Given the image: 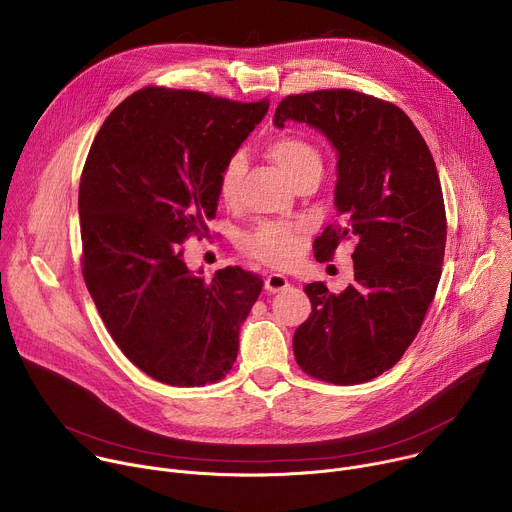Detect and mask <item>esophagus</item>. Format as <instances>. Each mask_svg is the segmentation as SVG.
I'll return each mask as SVG.
<instances>
[{
    "instance_id": "34e87169",
    "label": "esophagus",
    "mask_w": 512,
    "mask_h": 512,
    "mask_svg": "<svg viewBox=\"0 0 512 512\" xmlns=\"http://www.w3.org/2000/svg\"><path fill=\"white\" fill-rule=\"evenodd\" d=\"M287 287H289V279L285 275L271 273L265 277V291H269V294H277V291H283Z\"/></svg>"
}]
</instances>
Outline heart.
Here are the masks:
<instances>
[{"label":"heart","instance_id":"b5f03b06","mask_svg":"<svg viewBox=\"0 0 512 512\" xmlns=\"http://www.w3.org/2000/svg\"><path fill=\"white\" fill-rule=\"evenodd\" d=\"M267 156L289 182H294L310 168H322V158L318 150L310 141L298 135H281L273 139L267 145ZM245 170L247 164L241 154L231 156L223 166L221 176H218V194H221L227 204L237 200ZM241 247L259 261H265L269 265H285L300 247V231L283 225H263L255 233L247 235L241 241Z\"/></svg>","mask_w":512,"mask_h":512}]
</instances>
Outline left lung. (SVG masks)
Masks as SVG:
<instances>
[{"mask_svg": "<svg viewBox=\"0 0 512 512\" xmlns=\"http://www.w3.org/2000/svg\"><path fill=\"white\" fill-rule=\"evenodd\" d=\"M285 121L320 131L338 158V225L316 239L314 257L328 261L342 239H356L344 291L304 287L312 314L294 334V354L314 379L367 383L403 356L440 283L448 235L440 176L413 121L381 99L348 89L289 95L273 125Z\"/></svg>", "mask_w": 512, "mask_h": 512, "instance_id": "1", "label": "left lung"}]
</instances>
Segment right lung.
<instances>
[{
    "mask_svg": "<svg viewBox=\"0 0 512 512\" xmlns=\"http://www.w3.org/2000/svg\"><path fill=\"white\" fill-rule=\"evenodd\" d=\"M269 103L143 89L99 129L83 170V275L117 346L152 379L202 387L237 360L263 281L241 267L190 271L182 243L206 237L218 176Z\"/></svg>",
    "mask_w": 512,
    "mask_h": 512,
    "instance_id": "obj_1",
    "label": "right lung"
}]
</instances>
